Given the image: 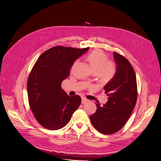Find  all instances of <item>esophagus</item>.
I'll list each match as a JSON object with an SVG mask.
<instances>
[{
	"mask_svg": "<svg viewBox=\"0 0 161 161\" xmlns=\"http://www.w3.org/2000/svg\"><path fill=\"white\" fill-rule=\"evenodd\" d=\"M87 101H88V99H86V98H85V97H82V98H81V103H82L83 104L87 102Z\"/></svg>",
	"mask_w": 161,
	"mask_h": 161,
	"instance_id": "1",
	"label": "esophagus"
}]
</instances>
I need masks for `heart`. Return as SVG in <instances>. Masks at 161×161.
Instances as JSON below:
<instances>
[{
	"instance_id": "obj_1",
	"label": "heart",
	"mask_w": 161,
	"mask_h": 161,
	"mask_svg": "<svg viewBox=\"0 0 161 161\" xmlns=\"http://www.w3.org/2000/svg\"><path fill=\"white\" fill-rule=\"evenodd\" d=\"M86 58L94 73L101 80L109 81L115 74V65L113 62L108 61L107 55L102 51L94 50L87 56Z\"/></svg>"
}]
</instances>
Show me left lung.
I'll use <instances>...</instances> for the list:
<instances>
[{"label": "left lung", "instance_id": "8db88e82", "mask_svg": "<svg viewBox=\"0 0 161 161\" xmlns=\"http://www.w3.org/2000/svg\"><path fill=\"white\" fill-rule=\"evenodd\" d=\"M117 70L104 86L108 102L90 116L93 126L101 133L111 134L120 130L129 120L137 101V82L134 69L124 56L113 52Z\"/></svg>", "mask_w": 161, "mask_h": 161}]
</instances>
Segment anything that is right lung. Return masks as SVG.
<instances>
[{
    "label": "right lung",
    "instance_id": "add662e5",
    "mask_svg": "<svg viewBox=\"0 0 161 161\" xmlns=\"http://www.w3.org/2000/svg\"><path fill=\"white\" fill-rule=\"evenodd\" d=\"M88 50L57 46L42 53L33 66L27 80L29 103L43 127H64L81 104L80 96H68L61 83L69 75L75 60Z\"/></svg>",
    "mask_w": 161,
    "mask_h": 161
}]
</instances>
